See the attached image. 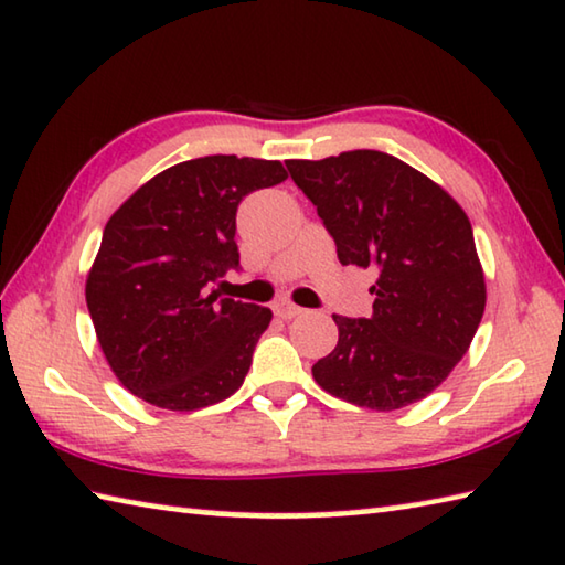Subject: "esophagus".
I'll list each match as a JSON object with an SVG mask.
<instances>
[{
	"instance_id": "34e87169",
	"label": "esophagus",
	"mask_w": 565,
	"mask_h": 565,
	"mask_svg": "<svg viewBox=\"0 0 565 565\" xmlns=\"http://www.w3.org/2000/svg\"><path fill=\"white\" fill-rule=\"evenodd\" d=\"M274 315L279 319H294V317L303 315V309L297 307V303H291V301H276L274 303Z\"/></svg>"
}]
</instances>
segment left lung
I'll use <instances>...</instances> for the list:
<instances>
[{
	"instance_id": "1",
	"label": "left lung",
	"mask_w": 565,
	"mask_h": 565,
	"mask_svg": "<svg viewBox=\"0 0 565 565\" xmlns=\"http://www.w3.org/2000/svg\"><path fill=\"white\" fill-rule=\"evenodd\" d=\"M344 266L374 268L370 319L334 315L339 342L311 366L321 390L390 412L427 397L462 360L486 311V276L465 211L380 150L286 160Z\"/></svg>"
}]
</instances>
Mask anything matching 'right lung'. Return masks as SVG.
Segmentation results:
<instances>
[{"label":"right lung","mask_w":565,"mask_h":565,"mask_svg":"<svg viewBox=\"0 0 565 565\" xmlns=\"http://www.w3.org/2000/svg\"><path fill=\"white\" fill-rule=\"evenodd\" d=\"M281 181L279 160L205 156L150 178L113 213L85 299L125 390L193 412L244 384L271 309L221 299L213 284L238 268V203Z\"/></svg>","instance_id":"add662e5"}]
</instances>
